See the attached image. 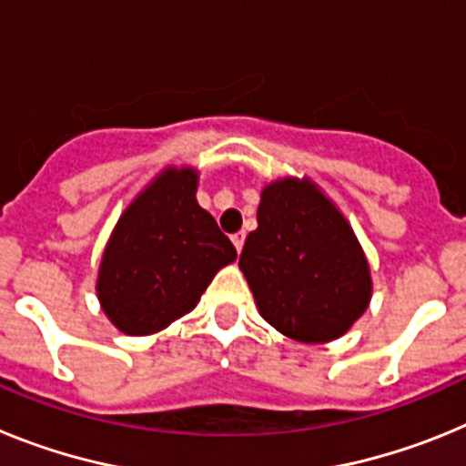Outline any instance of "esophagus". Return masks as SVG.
Returning a JSON list of instances; mask_svg holds the SVG:
<instances>
[{
	"label": "esophagus",
	"instance_id": "esophagus-1",
	"mask_svg": "<svg viewBox=\"0 0 466 466\" xmlns=\"http://www.w3.org/2000/svg\"><path fill=\"white\" fill-rule=\"evenodd\" d=\"M233 240V245H236L238 252H242V245H245V233H236V236L230 238Z\"/></svg>",
	"mask_w": 466,
	"mask_h": 466
}]
</instances>
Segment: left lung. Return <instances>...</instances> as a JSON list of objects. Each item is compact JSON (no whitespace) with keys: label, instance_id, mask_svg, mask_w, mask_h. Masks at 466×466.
I'll use <instances>...</instances> for the list:
<instances>
[{"label":"left lung","instance_id":"8db88e82","mask_svg":"<svg viewBox=\"0 0 466 466\" xmlns=\"http://www.w3.org/2000/svg\"><path fill=\"white\" fill-rule=\"evenodd\" d=\"M240 270L270 327L299 343L340 339L371 303V266L339 205L310 177L266 184Z\"/></svg>","mask_w":466,"mask_h":466}]
</instances>
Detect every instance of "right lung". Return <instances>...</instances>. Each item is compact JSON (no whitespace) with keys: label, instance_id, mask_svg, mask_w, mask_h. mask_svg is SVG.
Instances as JSON below:
<instances>
[{"label":"right lung","instance_id":"right-lung-1","mask_svg":"<svg viewBox=\"0 0 466 466\" xmlns=\"http://www.w3.org/2000/svg\"><path fill=\"white\" fill-rule=\"evenodd\" d=\"M200 172L167 166L130 200L102 252L97 300L126 336H151L198 306L208 284L238 258L196 200Z\"/></svg>","mask_w":466,"mask_h":466}]
</instances>
